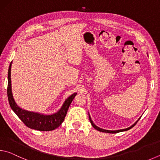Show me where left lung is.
Instances as JSON below:
<instances>
[{
  "label": "left lung",
  "mask_w": 160,
  "mask_h": 160,
  "mask_svg": "<svg viewBox=\"0 0 160 160\" xmlns=\"http://www.w3.org/2000/svg\"><path fill=\"white\" fill-rule=\"evenodd\" d=\"M89 118H90V123H91V124H92V126H93V128H95L96 130H97V131H100V132H109V133H117V132H122V131H128V130L132 128V127H133V126L135 125V124L137 123L138 121L140 120V118H139L138 120V121H136V122H135L134 124H132V125L131 126H130V127H128V128H127L121 129V130H117V131H109V130L102 129V128H99V127L95 125V124H94V123H93V121H92V118H91V117H90V114H89Z\"/></svg>",
  "instance_id": "8db88e82"
}]
</instances>
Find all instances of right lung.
<instances>
[{
	"mask_svg": "<svg viewBox=\"0 0 160 160\" xmlns=\"http://www.w3.org/2000/svg\"><path fill=\"white\" fill-rule=\"evenodd\" d=\"M11 66L12 62L10 64L8 69V89L7 94L10 106L11 107L13 112H14L19 118L25 123L29 128L37 130L40 131H49L57 128L58 127L63 123L65 117H66L68 109L70 107V104L76 95L77 93H73L72 95L68 97L64 102L63 104L62 105L61 109L57 112L51 115H44L39 113L32 112L29 111L22 109L20 107H18L16 104L12 97V89H11Z\"/></svg>",
	"mask_w": 160,
	"mask_h": 160,
	"instance_id": "add662e5",
	"label": "right lung"
}]
</instances>
